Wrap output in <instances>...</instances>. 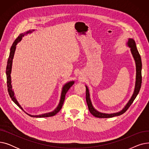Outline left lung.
Returning a JSON list of instances; mask_svg holds the SVG:
<instances>
[{"instance_id": "obj_1", "label": "left lung", "mask_w": 149, "mask_h": 149, "mask_svg": "<svg viewBox=\"0 0 149 149\" xmlns=\"http://www.w3.org/2000/svg\"><path fill=\"white\" fill-rule=\"evenodd\" d=\"M128 46L130 48L131 52L134 56V58L135 60L136 63V84H135V89L134 94H133L131 99L129 100L127 105L125 106V107L123 109V110L119 112H117L115 113H111V114H106V113H100L98 111H97L93 107L91 101L89 98V90L87 86H86V100L87 104L88 106V109L89 112L91 113L92 115L94 116L95 117H97V118H112V117L115 116H119L120 115L123 114L124 112H126V111L129 109V107L131 106L132 103L134 102V101L136 98L137 95L139 92L142 83V75H141V69H142V62H141V56L139 54V52L136 48V46L135 42L134 41V39H129L128 42Z\"/></svg>"}]
</instances>
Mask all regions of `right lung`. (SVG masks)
Wrapping results in <instances>:
<instances>
[{"mask_svg": "<svg viewBox=\"0 0 149 149\" xmlns=\"http://www.w3.org/2000/svg\"><path fill=\"white\" fill-rule=\"evenodd\" d=\"M31 31H29L26 33V34L31 33ZM25 34H20L17 38L15 39L14 40V42H13L11 47V49H10V56L8 58V60L7 61V66H6V82H7V88H8V91L9 95L11 97V98L12 99V100L14 101V102L16 104L20 109H22V110H23V109L21 107V106L19 105V104L18 103L17 101L15 99V98L14 97V92L12 90V86H11V68H12V63H13V57L14 55V52H15V48H16V45L17 44V43L19 42H20L21 40V39L22 38V37L24 36ZM74 81H70L67 84H66L63 88V91L61 92V99H60V103L58 106V107L55 109V110L50 113H45V114H42V115H31L28 114V115H29L30 116L32 117H37V118H42V117H49V116H52L54 115H55L56 114H57L63 106V104L64 101L65 99V95L66 93H67V92L68 91V90L70 89V88L74 84Z\"/></svg>", "mask_w": 149, "mask_h": 149, "instance_id": "add662e5", "label": "right lung"}]
</instances>
